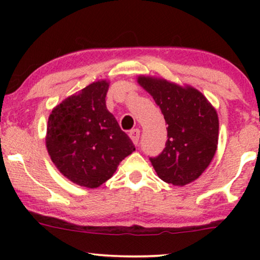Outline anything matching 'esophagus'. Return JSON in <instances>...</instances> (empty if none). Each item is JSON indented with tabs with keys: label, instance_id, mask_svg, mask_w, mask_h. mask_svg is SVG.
<instances>
[{
	"label": "esophagus",
	"instance_id": "esophagus-1",
	"mask_svg": "<svg viewBox=\"0 0 260 260\" xmlns=\"http://www.w3.org/2000/svg\"><path fill=\"white\" fill-rule=\"evenodd\" d=\"M140 135H141V131L138 129H134L130 131L129 136L131 138V141L134 142L135 145H138V142H140Z\"/></svg>",
	"mask_w": 260,
	"mask_h": 260
}]
</instances>
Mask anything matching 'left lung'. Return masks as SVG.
<instances>
[{
	"mask_svg": "<svg viewBox=\"0 0 260 260\" xmlns=\"http://www.w3.org/2000/svg\"><path fill=\"white\" fill-rule=\"evenodd\" d=\"M138 84L151 94L168 124L166 148L150 157L158 177L184 186L197 180L214 157L218 147V113L207 98L191 86L166 79L138 77Z\"/></svg>",
	"mask_w": 260,
	"mask_h": 260,
	"instance_id": "1",
	"label": "left lung"
}]
</instances>
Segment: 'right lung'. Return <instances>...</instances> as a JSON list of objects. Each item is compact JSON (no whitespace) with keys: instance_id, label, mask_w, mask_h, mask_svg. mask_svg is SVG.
Segmentation results:
<instances>
[{"instance_id":"1","label":"right lung","mask_w":260,"mask_h":260,"mask_svg":"<svg viewBox=\"0 0 260 260\" xmlns=\"http://www.w3.org/2000/svg\"><path fill=\"white\" fill-rule=\"evenodd\" d=\"M109 81L70 95L49 115L46 147L59 172L73 183L97 188L135 151L129 136L106 109Z\"/></svg>"}]
</instances>
